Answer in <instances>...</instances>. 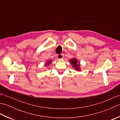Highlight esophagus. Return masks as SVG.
I'll list each match as a JSON object with an SVG mask.
<instances>
[{"mask_svg":"<svg viewBox=\"0 0 120 120\" xmlns=\"http://www.w3.org/2000/svg\"><path fill=\"white\" fill-rule=\"evenodd\" d=\"M57 57L58 59H63V57H64V55H63V54H59L57 55Z\"/></svg>","mask_w":120,"mask_h":120,"instance_id":"1","label":"esophagus"}]
</instances>
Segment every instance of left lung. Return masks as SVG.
<instances>
[{
  "mask_svg": "<svg viewBox=\"0 0 120 120\" xmlns=\"http://www.w3.org/2000/svg\"><path fill=\"white\" fill-rule=\"evenodd\" d=\"M78 60L76 58H72V59H70V63L72 65L73 67L74 68L75 70L77 71H80V64L78 63Z\"/></svg>",
  "mask_w": 120,
  "mask_h": 120,
  "instance_id": "obj_1",
  "label": "left lung"
}]
</instances>
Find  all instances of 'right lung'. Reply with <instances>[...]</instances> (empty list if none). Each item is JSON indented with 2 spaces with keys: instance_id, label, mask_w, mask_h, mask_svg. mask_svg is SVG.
<instances>
[{
  "instance_id": "add662e5",
  "label": "right lung",
  "mask_w": 120,
  "mask_h": 120,
  "mask_svg": "<svg viewBox=\"0 0 120 120\" xmlns=\"http://www.w3.org/2000/svg\"><path fill=\"white\" fill-rule=\"evenodd\" d=\"M52 62V60H49V61H48L45 63V66L46 67H47V66H48L50 64V63Z\"/></svg>"
}]
</instances>
